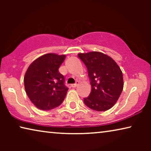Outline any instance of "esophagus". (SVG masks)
Listing matches in <instances>:
<instances>
[{"label": "esophagus", "instance_id": "esophagus-1", "mask_svg": "<svg viewBox=\"0 0 151 151\" xmlns=\"http://www.w3.org/2000/svg\"><path fill=\"white\" fill-rule=\"evenodd\" d=\"M79 84H80V82H79V81H77V82H76V83H75V84H72V85H71V86H72V87H73V88H76V87H77V86H78V85H79Z\"/></svg>", "mask_w": 151, "mask_h": 151}]
</instances>
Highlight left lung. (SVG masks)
<instances>
[{"label": "left lung", "mask_w": 151, "mask_h": 151, "mask_svg": "<svg viewBox=\"0 0 151 151\" xmlns=\"http://www.w3.org/2000/svg\"><path fill=\"white\" fill-rule=\"evenodd\" d=\"M88 70L91 91L84 102L88 108L105 111L114 106L124 87L120 68L110 56L98 51L79 53Z\"/></svg>", "instance_id": "8db88e82"}]
</instances>
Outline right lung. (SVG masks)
<instances>
[{
  "label": "right lung",
  "instance_id": "add662e5",
  "mask_svg": "<svg viewBox=\"0 0 151 151\" xmlns=\"http://www.w3.org/2000/svg\"><path fill=\"white\" fill-rule=\"evenodd\" d=\"M65 55L47 53L33 62L24 77L25 91L37 108L48 111L56 108L65 100L68 88L58 71Z\"/></svg>",
  "mask_w": 151,
  "mask_h": 151
}]
</instances>
